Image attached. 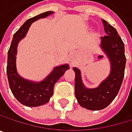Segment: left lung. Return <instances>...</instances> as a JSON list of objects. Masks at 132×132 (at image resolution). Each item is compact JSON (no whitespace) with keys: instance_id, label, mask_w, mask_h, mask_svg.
I'll use <instances>...</instances> for the list:
<instances>
[{"instance_id":"obj_1","label":"left lung","mask_w":132,"mask_h":132,"mask_svg":"<svg viewBox=\"0 0 132 132\" xmlns=\"http://www.w3.org/2000/svg\"><path fill=\"white\" fill-rule=\"evenodd\" d=\"M106 36L101 38L100 48L109 59L110 73L98 87L87 88L83 83L81 71L73 67L75 72V95L79 104L92 111L107 108L118 95L125 76L126 57L125 45L117 30L103 20Z\"/></svg>"}]
</instances>
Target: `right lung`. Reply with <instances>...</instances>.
<instances>
[{"mask_svg": "<svg viewBox=\"0 0 132 132\" xmlns=\"http://www.w3.org/2000/svg\"><path fill=\"white\" fill-rule=\"evenodd\" d=\"M53 11H46L27 20L13 36L10 48L7 52V75L11 90L14 97L23 105L27 107H38L48 103L53 94L55 83L70 69L68 64L55 67L52 71L41 81H32L21 77L17 70L16 55L18 45L28 31L31 24L35 21L45 18Z\"/></svg>", "mask_w": 132, "mask_h": 132, "instance_id": "1", "label": "right lung"}]
</instances>
